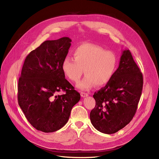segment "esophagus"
Here are the masks:
<instances>
[{"instance_id":"34e87169","label":"esophagus","mask_w":159,"mask_h":159,"mask_svg":"<svg viewBox=\"0 0 159 159\" xmlns=\"http://www.w3.org/2000/svg\"><path fill=\"white\" fill-rule=\"evenodd\" d=\"M80 95L81 96L83 97V98H84V97H87L89 96V94L88 93H80Z\"/></svg>"}]
</instances>
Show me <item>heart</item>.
Returning <instances> with one entry per match:
<instances>
[{
  "label": "heart",
  "mask_w": 159,
  "mask_h": 159,
  "mask_svg": "<svg viewBox=\"0 0 159 159\" xmlns=\"http://www.w3.org/2000/svg\"><path fill=\"white\" fill-rule=\"evenodd\" d=\"M75 59L65 57L62 70L66 77L78 83L84 73V79L78 84L79 89L89 90L96 84L102 86L109 83L116 73L117 58L114 53L105 51L93 43H83L74 51Z\"/></svg>",
  "instance_id": "heart-1"
}]
</instances>
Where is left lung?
I'll return each instance as SVG.
<instances>
[{
    "label": "left lung",
    "instance_id": "obj_1",
    "mask_svg": "<svg viewBox=\"0 0 159 159\" xmlns=\"http://www.w3.org/2000/svg\"><path fill=\"white\" fill-rule=\"evenodd\" d=\"M143 84L142 73L130 51L124 50L113 78L93 95L96 106L90 114L92 124L106 134L124 128L136 113Z\"/></svg>",
    "mask_w": 159,
    "mask_h": 159
}]
</instances>
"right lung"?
<instances>
[{"label": "right lung", "mask_w": 159, "mask_h": 159, "mask_svg": "<svg viewBox=\"0 0 159 159\" xmlns=\"http://www.w3.org/2000/svg\"><path fill=\"white\" fill-rule=\"evenodd\" d=\"M67 37L47 40L25 57L18 80V101L34 128L45 133L60 129L68 121L79 93L65 78L62 63L70 47ZM61 91L66 93L58 95Z\"/></svg>", "instance_id": "obj_1"}]
</instances>
